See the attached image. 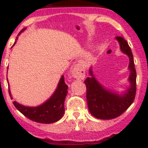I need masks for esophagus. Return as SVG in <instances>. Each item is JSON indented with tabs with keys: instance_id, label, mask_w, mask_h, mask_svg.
I'll use <instances>...</instances> for the list:
<instances>
[{
	"instance_id": "esophagus-1",
	"label": "esophagus",
	"mask_w": 148,
	"mask_h": 148,
	"mask_svg": "<svg viewBox=\"0 0 148 148\" xmlns=\"http://www.w3.org/2000/svg\"><path fill=\"white\" fill-rule=\"evenodd\" d=\"M73 75L76 79L82 80L85 77V70L83 66L79 64H77L74 66L73 70Z\"/></svg>"
}]
</instances>
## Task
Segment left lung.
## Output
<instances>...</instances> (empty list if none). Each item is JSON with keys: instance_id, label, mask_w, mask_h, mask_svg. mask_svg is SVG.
<instances>
[{"instance_id": "1", "label": "left lung", "mask_w": 148, "mask_h": 148, "mask_svg": "<svg viewBox=\"0 0 148 148\" xmlns=\"http://www.w3.org/2000/svg\"><path fill=\"white\" fill-rule=\"evenodd\" d=\"M116 38L119 43L122 53L127 55L130 59L128 68L130 71L129 76L130 87L122 95L110 91L95 79L90 68V77L84 81L87 87V105L90 113L100 119H113L122 114L133 104L136 92V72L131 49L127 40L122 37L117 36Z\"/></svg>"}]
</instances>
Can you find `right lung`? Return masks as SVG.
Masks as SVG:
<instances>
[{"instance_id": "add662e5", "label": "right lung", "mask_w": 148, "mask_h": 148, "mask_svg": "<svg viewBox=\"0 0 148 148\" xmlns=\"http://www.w3.org/2000/svg\"><path fill=\"white\" fill-rule=\"evenodd\" d=\"M25 29H23L18 35H20L23 30H25ZM14 44H15V42L14 43ZM67 89L68 86L65 84L64 77L62 75L54 93L46 102L41 105L33 107V108L26 107L18 104L16 101H13V104L22 114L32 121L42 123V124L54 123L61 119L64 116L65 110L64 101L67 94ZM9 93L11 99H12L10 89H9Z\"/></svg>"}]
</instances>
